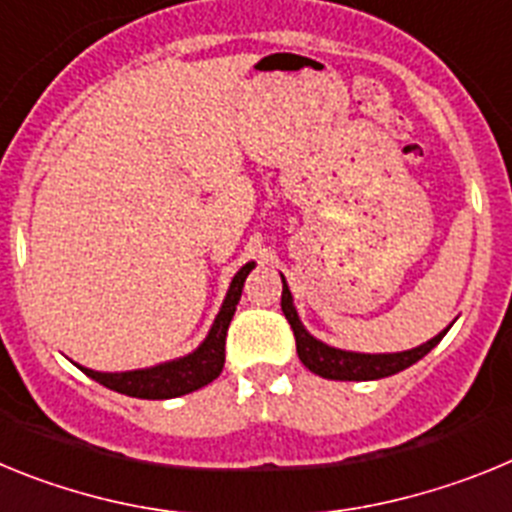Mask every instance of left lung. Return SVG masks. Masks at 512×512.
Returning <instances> with one entry per match:
<instances>
[{
  "mask_svg": "<svg viewBox=\"0 0 512 512\" xmlns=\"http://www.w3.org/2000/svg\"><path fill=\"white\" fill-rule=\"evenodd\" d=\"M282 312L284 318L292 325V333H295L297 341V356H300L302 364L315 372L318 377L325 379H341V382H369V379H382L392 377V374L402 372L413 366L415 361L423 359L431 348H436V343L446 336V328L443 333H438L436 338H431L428 343L418 348H410V351H402V354H354V351H341V348H330L325 343H320L318 338H312L305 328H302L300 318H297V310L292 305V292H289L287 282L282 277Z\"/></svg>",
  "mask_w": 512,
  "mask_h": 512,
  "instance_id": "obj_1",
  "label": "left lung"
}]
</instances>
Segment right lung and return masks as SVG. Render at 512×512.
Returning a JSON list of instances; mask_svg holds the SVG:
<instances>
[{"instance_id": "obj_1", "label": "right lung", "mask_w": 512, "mask_h": 512, "mask_svg": "<svg viewBox=\"0 0 512 512\" xmlns=\"http://www.w3.org/2000/svg\"><path fill=\"white\" fill-rule=\"evenodd\" d=\"M253 264L243 266L233 277L225 297L223 307L217 312L215 325L210 328V336L205 338L194 354L184 356V359L169 361V364H158L151 369H138V372H122V374H102L92 372L79 366L81 372L92 377L94 382L110 387V390L120 392L128 397H140V400H169V397L187 395V392L200 390L212 379L220 377L225 364V336H228V325L235 315V305L241 300L243 282H246L248 271Z\"/></svg>"}]
</instances>
